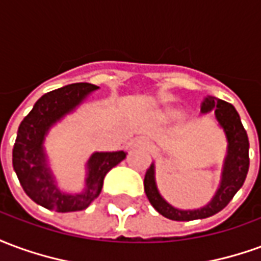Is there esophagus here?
I'll list each match as a JSON object with an SVG mask.
<instances>
[{
	"label": "esophagus",
	"mask_w": 261,
	"mask_h": 261,
	"mask_svg": "<svg viewBox=\"0 0 261 261\" xmlns=\"http://www.w3.org/2000/svg\"><path fill=\"white\" fill-rule=\"evenodd\" d=\"M134 148H142V149H148L149 148V142L145 137H140V138H137L136 141H134Z\"/></svg>",
	"instance_id": "esophagus-1"
}]
</instances>
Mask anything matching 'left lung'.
Listing matches in <instances>:
<instances>
[{"label":"left lung","instance_id":"left-lung-1","mask_svg":"<svg viewBox=\"0 0 261 261\" xmlns=\"http://www.w3.org/2000/svg\"><path fill=\"white\" fill-rule=\"evenodd\" d=\"M210 112H214L218 125L222 128L226 138V153L222 162L218 189L210 202L204 207L194 210H181L175 207L166 201L159 193L155 176V162H152L145 173L144 190L152 207L165 218L172 221L208 218L224 210L245 183L249 170V138L246 130L242 125L239 113L230 103L214 96H207L201 103V113L207 114Z\"/></svg>","mask_w":261,"mask_h":261}]
</instances>
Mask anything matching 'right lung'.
I'll use <instances>...</instances> for the list:
<instances>
[{
  "mask_svg": "<svg viewBox=\"0 0 261 261\" xmlns=\"http://www.w3.org/2000/svg\"><path fill=\"white\" fill-rule=\"evenodd\" d=\"M97 89L99 86L81 82L48 92L35 103L18 128L12 151L15 173L26 194L47 210L72 213L88 208L102 192L109 170L125 158L124 151L92 153L85 164V185L78 193L63 192L48 165L44 141L50 130Z\"/></svg>",
  "mask_w": 261,
  "mask_h": 261,
  "instance_id": "add662e5",
  "label": "right lung"
}]
</instances>
